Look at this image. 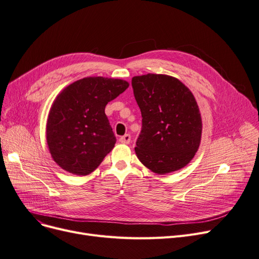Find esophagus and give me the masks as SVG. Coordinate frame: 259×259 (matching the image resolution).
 Returning a JSON list of instances; mask_svg holds the SVG:
<instances>
[{"label": "esophagus", "mask_w": 259, "mask_h": 259, "mask_svg": "<svg viewBox=\"0 0 259 259\" xmlns=\"http://www.w3.org/2000/svg\"><path fill=\"white\" fill-rule=\"evenodd\" d=\"M119 142L121 144H129L131 142V137L130 134H125V136H122L119 138Z\"/></svg>", "instance_id": "34e87169"}]
</instances>
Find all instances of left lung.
<instances>
[{"mask_svg":"<svg viewBox=\"0 0 259 259\" xmlns=\"http://www.w3.org/2000/svg\"><path fill=\"white\" fill-rule=\"evenodd\" d=\"M131 83L143 117L139 160L159 175L181 169L201 142L202 119L193 93L177 78L162 74L134 76Z\"/></svg>","mask_w":259,"mask_h":259,"instance_id":"1","label":"left lung"}]
</instances>
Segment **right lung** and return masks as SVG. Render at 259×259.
Here are the masks:
<instances>
[{
    "label": "right lung",
    "instance_id": "1",
    "mask_svg": "<svg viewBox=\"0 0 259 259\" xmlns=\"http://www.w3.org/2000/svg\"><path fill=\"white\" fill-rule=\"evenodd\" d=\"M128 87L122 79L87 77L56 97L48 118L47 142L62 169L87 176L113 149L116 138L105 108Z\"/></svg>",
    "mask_w": 259,
    "mask_h": 259
}]
</instances>
